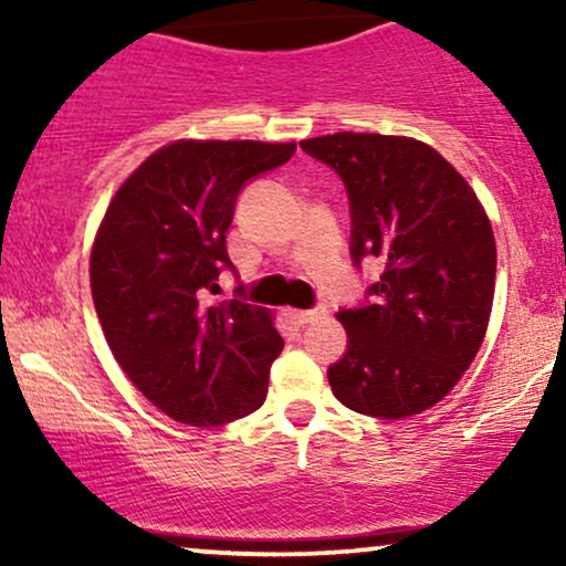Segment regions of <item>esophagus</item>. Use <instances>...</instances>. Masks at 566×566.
Masks as SVG:
<instances>
[{"label": "esophagus", "mask_w": 566, "mask_h": 566, "mask_svg": "<svg viewBox=\"0 0 566 566\" xmlns=\"http://www.w3.org/2000/svg\"><path fill=\"white\" fill-rule=\"evenodd\" d=\"M290 316L295 319V324H311L316 319H324L327 316V311H324V305H319V308H305V311H290Z\"/></svg>", "instance_id": "obj_1"}]
</instances>
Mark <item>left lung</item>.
Segmentation results:
<instances>
[{"instance_id":"8db88e82","label":"left lung","mask_w":566,"mask_h":566,"mask_svg":"<svg viewBox=\"0 0 566 566\" xmlns=\"http://www.w3.org/2000/svg\"><path fill=\"white\" fill-rule=\"evenodd\" d=\"M340 175L350 261L382 274L340 308L348 348L327 369L340 405L399 420L452 391L476 356L495 295V237L473 188L426 143L335 133L301 140Z\"/></svg>"}]
</instances>
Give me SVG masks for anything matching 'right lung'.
Instances as JSON below:
<instances>
[{
    "instance_id": "obj_1",
    "label": "right lung",
    "mask_w": 566,
    "mask_h": 566,
    "mask_svg": "<svg viewBox=\"0 0 566 566\" xmlns=\"http://www.w3.org/2000/svg\"><path fill=\"white\" fill-rule=\"evenodd\" d=\"M295 143L178 140L151 154L108 205L90 284L108 348L135 388L180 423L210 428L255 412L284 340L271 314L210 303L233 269L226 231L239 193Z\"/></svg>"
}]
</instances>
